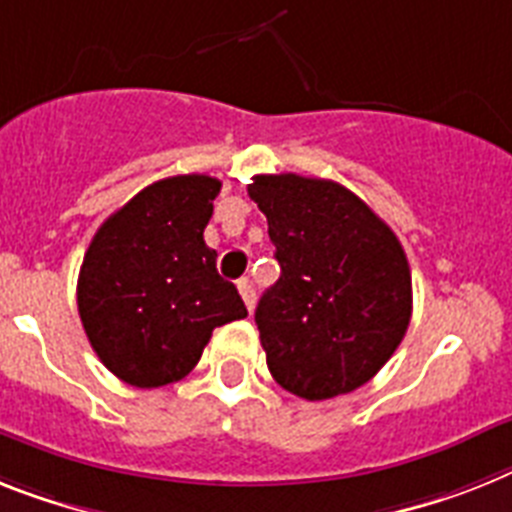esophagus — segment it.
I'll return each instance as SVG.
<instances>
[{
    "instance_id": "obj_1",
    "label": "esophagus",
    "mask_w": 512,
    "mask_h": 512,
    "mask_svg": "<svg viewBox=\"0 0 512 512\" xmlns=\"http://www.w3.org/2000/svg\"><path fill=\"white\" fill-rule=\"evenodd\" d=\"M236 289H239V294H242L244 304H247V309L252 312L255 309V289H252V283H249V278H242V281L236 283Z\"/></svg>"
}]
</instances>
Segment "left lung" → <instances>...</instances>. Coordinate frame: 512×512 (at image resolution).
Masks as SVG:
<instances>
[{"label": "left lung", "instance_id": "8db88e82", "mask_svg": "<svg viewBox=\"0 0 512 512\" xmlns=\"http://www.w3.org/2000/svg\"><path fill=\"white\" fill-rule=\"evenodd\" d=\"M247 192L268 218L281 265L255 309L270 375L304 401L362 388L411 322V270L398 236L330 179L260 174Z\"/></svg>", "mask_w": 512, "mask_h": 512}]
</instances>
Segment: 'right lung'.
Segmentation results:
<instances>
[{
    "label": "right lung",
    "instance_id": "1",
    "mask_svg": "<svg viewBox=\"0 0 512 512\" xmlns=\"http://www.w3.org/2000/svg\"><path fill=\"white\" fill-rule=\"evenodd\" d=\"M221 182L169 176L96 231L77 278V312L106 369L135 388L182 380L218 325L247 317L203 231Z\"/></svg>",
    "mask_w": 512,
    "mask_h": 512
}]
</instances>
